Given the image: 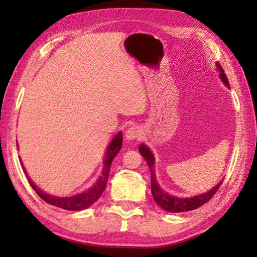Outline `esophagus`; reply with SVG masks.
<instances>
[{
  "mask_svg": "<svg viewBox=\"0 0 257 257\" xmlns=\"http://www.w3.org/2000/svg\"><path fill=\"white\" fill-rule=\"evenodd\" d=\"M143 135V130L138 125H133L130 127L127 132H125V139L127 141H135V139H139Z\"/></svg>",
  "mask_w": 257,
  "mask_h": 257,
  "instance_id": "34e87169",
  "label": "esophagus"
}]
</instances>
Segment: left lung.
Listing matches in <instances>:
<instances>
[{
	"label": "left lung",
	"mask_w": 257,
	"mask_h": 257,
	"mask_svg": "<svg viewBox=\"0 0 257 257\" xmlns=\"http://www.w3.org/2000/svg\"><path fill=\"white\" fill-rule=\"evenodd\" d=\"M215 66H216L217 71H219L220 79L223 81V84L227 86L228 88H230L228 78L224 75L222 67H221L217 62ZM138 150L143 158L146 160V162L151 169V190H152V195H153L154 201L160 207H162L164 211L179 213V212H188L191 210H195V208L202 206L203 204H205L206 202L210 201V198L216 193V190L219 189V187L221 186V184H222V181H220L219 184H217L215 187H213L211 190H208L207 193L196 195V196H193V197L182 198V197L173 196V195L165 193V191L160 187L159 182L156 181L155 171H154L155 158L153 153H152V151L144 144H141Z\"/></svg>",
	"instance_id": "left-lung-1"
}]
</instances>
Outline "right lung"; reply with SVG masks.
Instances as JSON below:
<instances>
[{"mask_svg":"<svg viewBox=\"0 0 257 257\" xmlns=\"http://www.w3.org/2000/svg\"><path fill=\"white\" fill-rule=\"evenodd\" d=\"M121 146H122V133L120 132L112 138V141L110 142V145L107 146V150L105 152V160H104V163H103L104 165H103L102 175L99 176L96 184L90 187V188L86 189L85 191H82V193L73 195V196H70V197L54 196V195L47 194L44 190L38 188V187L32 181V179L28 177L27 171H26L21 160L20 162H21V165H23L25 173L27 175L28 182L30 184V186L33 187V189L36 191L38 196H40L42 199H44L46 203L51 204V205L63 208V210L81 211L84 210V208L89 207L92 204H94L99 197H101V195L104 191V189H105L106 184H107V178H108V172H110L111 163L113 159L115 158V155L119 153V151L121 150ZM17 147H18V145H17Z\"/></svg>","mask_w":257,"mask_h":257,"instance_id":"1","label":"right lung"}]
</instances>
